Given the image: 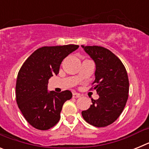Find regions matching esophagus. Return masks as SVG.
I'll list each match as a JSON object with an SVG mask.
<instances>
[{"label":"esophagus","mask_w":149,"mask_h":149,"mask_svg":"<svg viewBox=\"0 0 149 149\" xmlns=\"http://www.w3.org/2000/svg\"><path fill=\"white\" fill-rule=\"evenodd\" d=\"M81 94H79V93H73V98H80V97H81Z\"/></svg>","instance_id":"1"}]
</instances>
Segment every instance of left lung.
<instances>
[{
    "label": "left lung",
    "instance_id": "1",
    "mask_svg": "<svg viewBox=\"0 0 149 149\" xmlns=\"http://www.w3.org/2000/svg\"><path fill=\"white\" fill-rule=\"evenodd\" d=\"M95 63L94 89L99 95L93 104L82 111L84 120L95 127H106L115 122L123 111L128 98L127 71L110 50L101 46L81 45Z\"/></svg>",
    "mask_w": 149,
    "mask_h": 149
}]
</instances>
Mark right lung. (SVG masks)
Masks as SVG:
<instances>
[{
  "instance_id": "right-lung-1",
  "label": "right lung",
  "mask_w": 149,
  "mask_h": 149,
  "mask_svg": "<svg viewBox=\"0 0 149 149\" xmlns=\"http://www.w3.org/2000/svg\"><path fill=\"white\" fill-rule=\"evenodd\" d=\"M79 48L76 45L45 46L24 63L17 77L15 92L18 108L30 125L45 131L59 122L63 104L72 98L69 90L48 92V80L59 73L62 61Z\"/></svg>"
}]
</instances>
